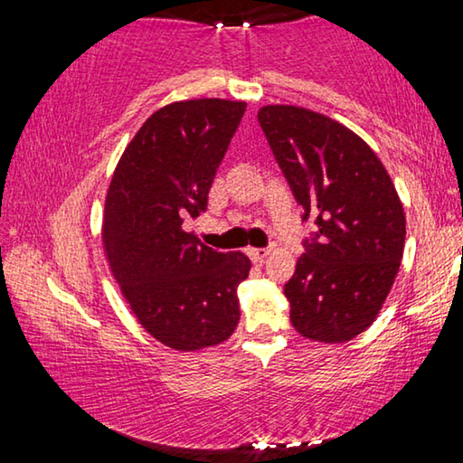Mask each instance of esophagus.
<instances>
[{
	"label": "esophagus",
	"mask_w": 463,
	"mask_h": 463,
	"mask_svg": "<svg viewBox=\"0 0 463 463\" xmlns=\"http://www.w3.org/2000/svg\"><path fill=\"white\" fill-rule=\"evenodd\" d=\"M247 253H249V257H250V260H253L255 263H261V261L265 260V257L269 255V249H268V247H250V249L247 250Z\"/></svg>",
	"instance_id": "esophagus-1"
}]
</instances>
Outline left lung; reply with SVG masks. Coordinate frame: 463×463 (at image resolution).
Instances as JSON below:
<instances>
[{"instance_id": "8db88e82", "label": "left lung", "mask_w": 463, "mask_h": 463, "mask_svg": "<svg viewBox=\"0 0 463 463\" xmlns=\"http://www.w3.org/2000/svg\"><path fill=\"white\" fill-rule=\"evenodd\" d=\"M302 221L317 232L284 286L289 320L307 339L345 343L378 317L401 268L406 221L382 161L323 114L265 106L257 114Z\"/></svg>"}]
</instances>
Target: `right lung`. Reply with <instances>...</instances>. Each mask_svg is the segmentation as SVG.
<instances>
[{"instance_id": "add662e5", "label": "right lung", "mask_w": 463, "mask_h": 463, "mask_svg": "<svg viewBox=\"0 0 463 463\" xmlns=\"http://www.w3.org/2000/svg\"><path fill=\"white\" fill-rule=\"evenodd\" d=\"M245 109V101L210 98L156 109L109 184V268L140 325L171 349L222 343L239 325L237 288L249 276V257L202 245L184 222L206 210Z\"/></svg>"}]
</instances>
